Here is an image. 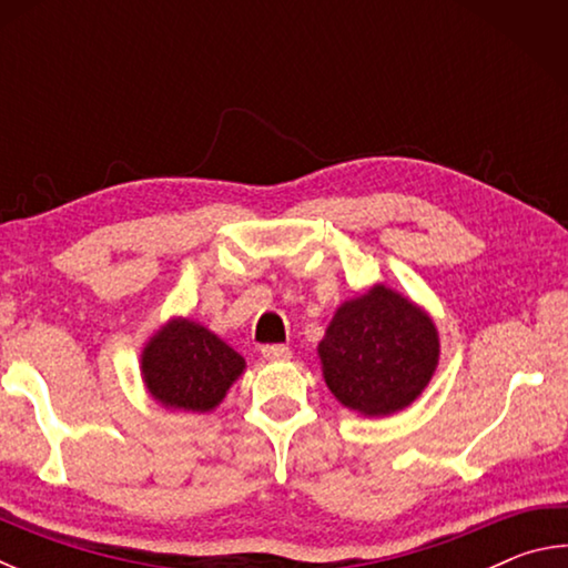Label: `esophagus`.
<instances>
[{"label":"esophagus","instance_id":"1","mask_svg":"<svg viewBox=\"0 0 568 568\" xmlns=\"http://www.w3.org/2000/svg\"><path fill=\"white\" fill-rule=\"evenodd\" d=\"M263 358L265 361H287L291 358V348H287V345H265Z\"/></svg>","mask_w":568,"mask_h":568}]
</instances>
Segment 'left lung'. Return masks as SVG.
<instances>
[{
    "instance_id": "8db88e82",
    "label": "left lung",
    "mask_w": 568,
    "mask_h": 568,
    "mask_svg": "<svg viewBox=\"0 0 568 568\" xmlns=\"http://www.w3.org/2000/svg\"><path fill=\"white\" fill-rule=\"evenodd\" d=\"M438 353L434 318L386 285L345 301L318 343L325 386L368 418L410 406L434 378Z\"/></svg>"
}]
</instances>
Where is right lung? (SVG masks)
Instances as JSON below:
<instances>
[{
  "label": "right lung",
  "instance_id": "right-lung-1",
  "mask_svg": "<svg viewBox=\"0 0 568 568\" xmlns=\"http://www.w3.org/2000/svg\"><path fill=\"white\" fill-rule=\"evenodd\" d=\"M150 396L170 410L207 413L243 376L245 358L205 325L172 318L152 335L140 358Z\"/></svg>",
  "mask_w": 568,
  "mask_h": 568
}]
</instances>
